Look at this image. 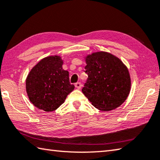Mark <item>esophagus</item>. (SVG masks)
Listing matches in <instances>:
<instances>
[{
    "mask_svg": "<svg viewBox=\"0 0 160 160\" xmlns=\"http://www.w3.org/2000/svg\"><path fill=\"white\" fill-rule=\"evenodd\" d=\"M75 87H76L78 89H81V87H82V84H81V82H77L75 84Z\"/></svg>",
    "mask_w": 160,
    "mask_h": 160,
    "instance_id": "1",
    "label": "esophagus"
}]
</instances>
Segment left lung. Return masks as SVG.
<instances>
[{"mask_svg": "<svg viewBox=\"0 0 160 160\" xmlns=\"http://www.w3.org/2000/svg\"><path fill=\"white\" fill-rule=\"evenodd\" d=\"M88 79L82 89L89 101L99 110L109 112L126 101L131 89L128 67L121 59L105 51L84 57Z\"/></svg>", "mask_w": 160, "mask_h": 160, "instance_id": "obj_1", "label": "left lung"}]
</instances>
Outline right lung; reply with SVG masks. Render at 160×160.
Returning a JSON list of instances; mask_svg holds the SVG:
<instances>
[{
  "label": "right lung",
  "mask_w": 160,
  "mask_h": 160,
  "mask_svg": "<svg viewBox=\"0 0 160 160\" xmlns=\"http://www.w3.org/2000/svg\"><path fill=\"white\" fill-rule=\"evenodd\" d=\"M60 56L43 58L28 73L26 92L32 104L45 112L56 110L75 88L71 84L69 73L62 68Z\"/></svg>",
  "instance_id": "1"
}]
</instances>
